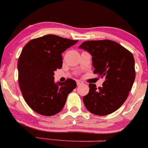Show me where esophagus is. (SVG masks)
I'll return each mask as SVG.
<instances>
[{"label": "esophagus", "instance_id": "1", "mask_svg": "<svg viewBox=\"0 0 148 148\" xmlns=\"http://www.w3.org/2000/svg\"><path fill=\"white\" fill-rule=\"evenodd\" d=\"M82 84H83V82L81 81V80H77V84L78 85H81Z\"/></svg>", "mask_w": 148, "mask_h": 148}]
</instances>
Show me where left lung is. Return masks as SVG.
<instances>
[{"label": "left lung", "instance_id": "8db88e82", "mask_svg": "<svg viewBox=\"0 0 148 148\" xmlns=\"http://www.w3.org/2000/svg\"><path fill=\"white\" fill-rule=\"evenodd\" d=\"M92 56L94 74L104 79L102 87L89 84L85 107L99 116L114 112L127 98L135 79V59L130 51L111 40L87 41L79 46Z\"/></svg>", "mask_w": 148, "mask_h": 148}]
</instances>
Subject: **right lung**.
I'll return each instance as SVG.
<instances>
[{"label":"right lung","instance_id":"add662e5","mask_svg":"<svg viewBox=\"0 0 148 148\" xmlns=\"http://www.w3.org/2000/svg\"><path fill=\"white\" fill-rule=\"evenodd\" d=\"M77 41L49 34L31 40L23 47L18 62L19 86L26 102L38 114L59 113L77 86L71 79L56 84L53 72L62 67V53Z\"/></svg>","mask_w":148,"mask_h":148}]
</instances>
